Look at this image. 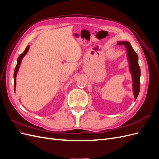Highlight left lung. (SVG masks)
<instances>
[{
	"instance_id": "left-lung-1",
	"label": "left lung",
	"mask_w": 159,
	"mask_h": 159,
	"mask_svg": "<svg viewBox=\"0 0 159 159\" xmlns=\"http://www.w3.org/2000/svg\"><path fill=\"white\" fill-rule=\"evenodd\" d=\"M117 44L124 45L126 47L127 52V59L129 64V70L132 75L133 81V91L134 99L138 97V95L140 91V76L141 70L139 66L138 56L137 53L133 49L131 45L127 41L118 42Z\"/></svg>"
}]
</instances>
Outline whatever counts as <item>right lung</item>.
<instances>
[{
    "mask_svg": "<svg viewBox=\"0 0 159 159\" xmlns=\"http://www.w3.org/2000/svg\"><path fill=\"white\" fill-rule=\"evenodd\" d=\"M29 48H30V46H28L26 48V50L24 51V52L22 53V54H20V56H19V57H18L17 59V64H16V66L15 68V70H14V91H15V88H16V75H17V72L18 71V69H19V67H20V65L21 64V61H22V60L23 58V57L25 56L27 52L28 51V50H29Z\"/></svg>",
    "mask_w": 159,
    "mask_h": 159,
    "instance_id": "right-lung-1",
    "label": "right lung"
}]
</instances>
